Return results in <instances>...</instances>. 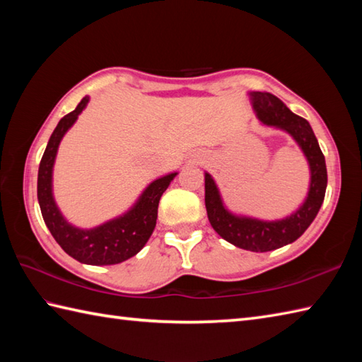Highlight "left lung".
<instances>
[{
  "label": "left lung",
  "mask_w": 362,
  "mask_h": 362,
  "mask_svg": "<svg viewBox=\"0 0 362 362\" xmlns=\"http://www.w3.org/2000/svg\"><path fill=\"white\" fill-rule=\"evenodd\" d=\"M253 112L266 126L288 132L302 149L310 165L308 196L289 216L275 221L235 214L226 209L213 177L205 173V206L211 227L236 247L250 252H269L294 243L317 216L327 189V166L317 138L310 122L292 113L279 98L267 91H250Z\"/></svg>",
  "instance_id": "obj_1"
}]
</instances>
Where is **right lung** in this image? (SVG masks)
Segmentation results:
<instances>
[{"label": "right lung", "instance_id": "right-lung-1", "mask_svg": "<svg viewBox=\"0 0 362 362\" xmlns=\"http://www.w3.org/2000/svg\"><path fill=\"white\" fill-rule=\"evenodd\" d=\"M88 101V96L82 98L78 107L71 113L65 115L54 129L38 166L37 197L46 227L68 255L83 264H118L136 255L148 243L157 224L160 197L179 173L161 175L151 182L136 202L118 218L93 228H79L70 224L54 201L52 168L60 141L86 109Z\"/></svg>", "mask_w": 362, "mask_h": 362}]
</instances>
